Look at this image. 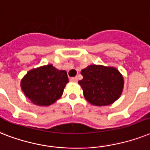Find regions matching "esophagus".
Returning a JSON list of instances; mask_svg holds the SVG:
<instances>
[{
    "instance_id": "1",
    "label": "esophagus",
    "mask_w": 150,
    "mask_h": 150,
    "mask_svg": "<svg viewBox=\"0 0 150 150\" xmlns=\"http://www.w3.org/2000/svg\"><path fill=\"white\" fill-rule=\"evenodd\" d=\"M70 81L72 82H76V81H78V78H77V76H74V77H71L70 78Z\"/></svg>"
}]
</instances>
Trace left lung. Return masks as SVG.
<instances>
[{"label": "left lung", "mask_w": 150, "mask_h": 150, "mask_svg": "<svg viewBox=\"0 0 150 150\" xmlns=\"http://www.w3.org/2000/svg\"><path fill=\"white\" fill-rule=\"evenodd\" d=\"M83 79L78 82L85 99L91 105L105 106L119 98L124 87V79L115 67L90 65L81 70Z\"/></svg>", "instance_id": "left-lung-1"}]
</instances>
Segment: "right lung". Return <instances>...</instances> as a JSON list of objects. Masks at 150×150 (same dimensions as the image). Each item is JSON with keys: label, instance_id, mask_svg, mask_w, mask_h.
<instances>
[{"label": "right lung", "instance_id": "1", "mask_svg": "<svg viewBox=\"0 0 150 150\" xmlns=\"http://www.w3.org/2000/svg\"><path fill=\"white\" fill-rule=\"evenodd\" d=\"M68 82L66 70H59L49 64L29 70L21 80V87L33 104L49 106L60 98Z\"/></svg>", "mask_w": 150, "mask_h": 150}]
</instances>
